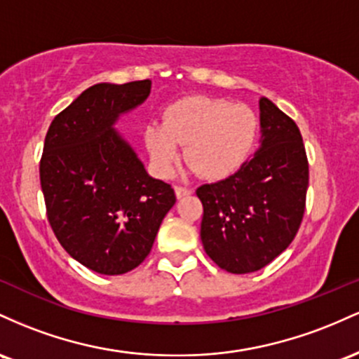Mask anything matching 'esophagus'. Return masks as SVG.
<instances>
[{
    "label": "esophagus",
    "instance_id": "esophagus-1",
    "mask_svg": "<svg viewBox=\"0 0 359 359\" xmlns=\"http://www.w3.org/2000/svg\"><path fill=\"white\" fill-rule=\"evenodd\" d=\"M175 193L178 198H183V196H188L191 193V190H188V188H183V187H175Z\"/></svg>",
    "mask_w": 359,
    "mask_h": 359
}]
</instances>
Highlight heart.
I'll use <instances>...</instances> for the list:
<instances>
[{"instance_id":"obj_1","label":"heart","mask_w":359,"mask_h":359,"mask_svg":"<svg viewBox=\"0 0 359 359\" xmlns=\"http://www.w3.org/2000/svg\"><path fill=\"white\" fill-rule=\"evenodd\" d=\"M257 139V116L245 104H231L210 96H187L164 110L163 123L144 128L149 161L154 172L168 178L181 158L188 169L207 180H225L239 171Z\"/></svg>"}]
</instances>
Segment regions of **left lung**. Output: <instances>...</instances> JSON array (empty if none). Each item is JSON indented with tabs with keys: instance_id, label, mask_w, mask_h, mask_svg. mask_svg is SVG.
<instances>
[{
	"instance_id": "8db88e82",
	"label": "left lung",
	"mask_w": 359,
	"mask_h": 359,
	"mask_svg": "<svg viewBox=\"0 0 359 359\" xmlns=\"http://www.w3.org/2000/svg\"><path fill=\"white\" fill-rule=\"evenodd\" d=\"M261 146L232 176L201 184L200 237L213 263L233 275L257 271L292 244L304 219L309 161L297 123L259 100Z\"/></svg>"
}]
</instances>
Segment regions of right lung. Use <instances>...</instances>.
<instances>
[{"mask_svg": "<svg viewBox=\"0 0 359 359\" xmlns=\"http://www.w3.org/2000/svg\"><path fill=\"white\" fill-rule=\"evenodd\" d=\"M149 93V79L95 84L52 120L46 135L40 184L47 219L67 255L100 275L139 266L176 201L171 184L149 176L114 127Z\"/></svg>", "mask_w": 359, "mask_h": 359, "instance_id": "1", "label": "right lung"}]
</instances>
